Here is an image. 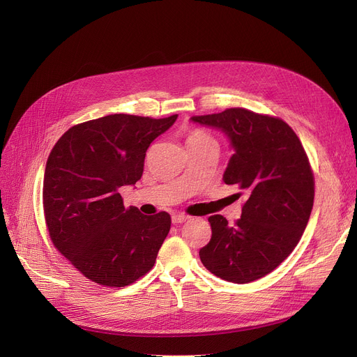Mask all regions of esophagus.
I'll use <instances>...</instances> for the list:
<instances>
[{
    "instance_id": "esophagus-1",
    "label": "esophagus",
    "mask_w": 357,
    "mask_h": 357,
    "mask_svg": "<svg viewBox=\"0 0 357 357\" xmlns=\"http://www.w3.org/2000/svg\"><path fill=\"white\" fill-rule=\"evenodd\" d=\"M191 217L190 215H186V214H175V215H172V222L174 224H182V222H185V221H188Z\"/></svg>"
}]
</instances>
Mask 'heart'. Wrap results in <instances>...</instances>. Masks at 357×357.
I'll return each mask as SVG.
<instances>
[{
  "mask_svg": "<svg viewBox=\"0 0 357 357\" xmlns=\"http://www.w3.org/2000/svg\"><path fill=\"white\" fill-rule=\"evenodd\" d=\"M205 140H213V139L205 133H202V131H194V133L188 137V143H198V142H205Z\"/></svg>",
  "mask_w": 357,
  "mask_h": 357,
  "instance_id": "obj_1",
  "label": "heart"
}]
</instances>
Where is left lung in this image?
<instances>
[{
    "label": "left lung",
    "instance_id": "left-lung-1",
    "mask_svg": "<svg viewBox=\"0 0 357 357\" xmlns=\"http://www.w3.org/2000/svg\"><path fill=\"white\" fill-rule=\"evenodd\" d=\"M191 121L226 135L234 153L222 181L249 194L234 226L220 214L208 218L213 236L201 261L229 282H253L282 264L307 227L314 176L305 150L285 121L245 108Z\"/></svg>",
    "mask_w": 357,
    "mask_h": 357
}]
</instances>
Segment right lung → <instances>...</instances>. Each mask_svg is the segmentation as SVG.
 <instances>
[{
  "label": "right lung",
  "instance_id": "add662e5",
  "mask_svg": "<svg viewBox=\"0 0 357 357\" xmlns=\"http://www.w3.org/2000/svg\"><path fill=\"white\" fill-rule=\"evenodd\" d=\"M176 119L111 114L70 127L52 149L43 181L47 230L93 282L127 287L153 268L171 215L126 208L119 188L142 178L147 147Z\"/></svg>",
  "mask_w": 357,
  "mask_h": 357
}]
</instances>
